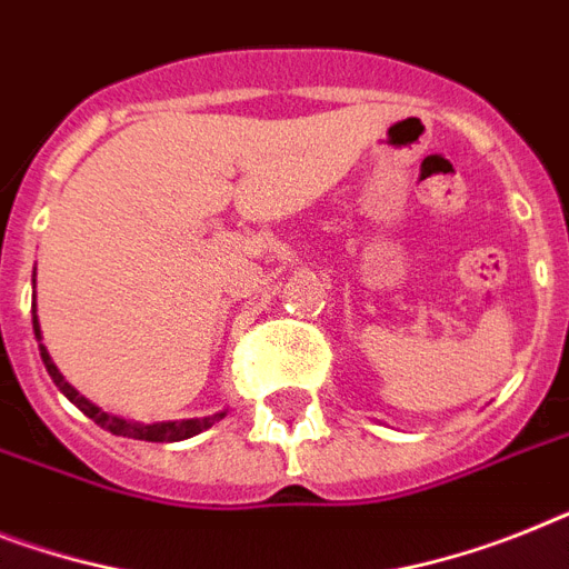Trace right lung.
Segmentation results:
<instances>
[{"label":"right lung","mask_w":569,"mask_h":569,"mask_svg":"<svg viewBox=\"0 0 569 569\" xmlns=\"http://www.w3.org/2000/svg\"><path fill=\"white\" fill-rule=\"evenodd\" d=\"M34 337L37 340H42L40 337V322H37V308H34ZM40 358L42 363H46V372L51 375V380L58 383V389L63 392L69 401L78 407V410L83 412V416H89V419L96 421L98 427H104V430H110L112 436H127V439H142V442H182V439H191V436L203 433V430H209L214 421H220L223 416H227V410L214 412V416H206V419H182V421H157V425H139V421H127V419H119V416H110V412H104L101 407H96L92 401H87V398L78 392V389L69 383V380L60 375V369L54 366V360H51V355L46 351V346L40 342Z\"/></svg>","instance_id":"right-lung-1"}]
</instances>
